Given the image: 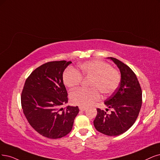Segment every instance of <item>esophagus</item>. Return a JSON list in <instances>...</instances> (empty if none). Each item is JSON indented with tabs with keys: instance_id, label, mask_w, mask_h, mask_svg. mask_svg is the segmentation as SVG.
<instances>
[{
	"instance_id": "obj_1",
	"label": "esophagus",
	"mask_w": 160,
	"mask_h": 160,
	"mask_svg": "<svg viewBox=\"0 0 160 160\" xmlns=\"http://www.w3.org/2000/svg\"><path fill=\"white\" fill-rule=\"evenodd\" d=\"M79 109L81 111H84L86 109V107H82V106H80L79 107Z\"/></svg>"
}]
</instances>
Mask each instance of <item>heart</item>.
Returning a JSON list of instances; mask_svg holds the SVG:
<instances>
[{
	"instance_id": "b5f03b06",
	"label": "heart",
	"mask_w": 160,
	"mask_h": 160,
	"mask_svg": "<svg viewBox=\"0 0 160 160\" xmlns=\"http://www.w3.org/2000/svg\"><path fill=\"white\" fill-rule=\"evenodd\" d=\"M82 77L90 78L88 90L76 89L70 93V99L72 104L86 107L99 99L101 92L103 96H109L119 86L121 82L119 72L111 68L110 64L105 62L93 60L80 64L77 71L72 68H68L62 75L65 86L74 88L78 86Z\"/></svg>"
}]
</instances>
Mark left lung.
Instances as JSON below:
<instances>
[{
  "instance_id": "obj_1",
  "label": "left lung",
  "mask_w": 160,
  "mask_h": 160,
  "mask_svg": "<svg viewBox=\"0 0 160 160\" xmlns=\"http://www.w3.org/2000/svg\"><path fill=\"white\" fill-rule=\"evenodd\" d=\"M108 58L119 68L121 82L117 90L104 102L112 109L111 113L97 109L93 125L98 131L115 137L128 131L137 120L142 106V90L137 77L131 68L115 58Z\"/></svg>"
}]
</instances>
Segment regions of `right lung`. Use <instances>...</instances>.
Wrapping results in <instances>:
<instances>
[{
  "instance_id": "1",
  "label": "right lung",
  "mask_w": 160,
  "mask_h": 160,
  "mask_svg": "<svg viewBox=\"0 0 160 160\" xmlns=\"http://www.w3.org/2000/svg\"><path fill=\"white\" fill-rule=\"evenodd\" d=\"M71 61L45 63L26 79L21 96L23 114L35 131L51 139L62 138L72 128L78 106H62L68 103L62 74Z\"/></svg>"
}]
</instances>
